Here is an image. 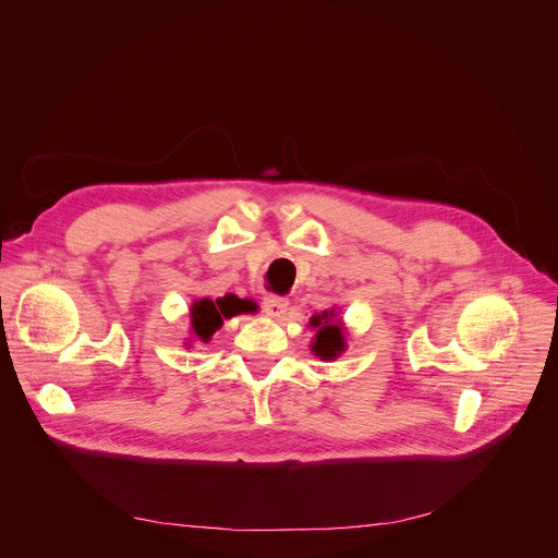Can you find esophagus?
Returning <instances> with one entry per match:
<instances>
[{
    "mask_svg": "<svg viewBox=\"0 0 558 558\" xmlns=\"http://www.w3.org/2000/svg\"><path fill=\"white\" fill-rule=\"evenodd\" d=\"M262 307H264V312H267L269 316H274V318H280V316H284V312L289 310V301H287L284 296H276V294H269V296H264V301H262Z\"/></svg>",
    "mask_w": 558,
    "mask_h": 558,
    "instance_id": "obj_1",
    "label": "esophagus"
}]
</instances>
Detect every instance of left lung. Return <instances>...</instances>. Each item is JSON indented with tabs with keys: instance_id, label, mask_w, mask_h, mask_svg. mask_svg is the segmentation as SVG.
Here are the masks:
<instances>
[{
	"instance_id": "left-lung-1",
	"label": "left lung",
	"mask_w": 558,
	"mask_h": 558,
	"mask_svg": "<svg viewBox=\"0 0 558 558\" xmlns=\"http://www.w3.org/2000/svg\"><path fill=\"white\" fill-rule=\"evenodd\" d=\"M310 326L316 328V337L312 341V353L320 360H337L345 350V337L341 324H335L332 312H324L312 316Z\"/></svg>"
}]
</instances>
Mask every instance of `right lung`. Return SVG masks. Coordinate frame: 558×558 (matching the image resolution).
<instances>
[{"label": "right lung", "mask_w": 558, "mask_h": 558, "mask_svg": "<svg viewBox=\"0 0 558 558\" xmlns=\"http://www.w3.org/2000/svg\"><path fill=\"white\" fill-rule=\"evenodd\" d=\"M257 305L253 301H242L238 296H223L217 301L210 299H201L192 303V332L194 337H198L203 343H208L210 337L223 326V318H232L238 314H246V312H255Z\"/></svg>", "instance_id": "add662e5"}]
</instances>
